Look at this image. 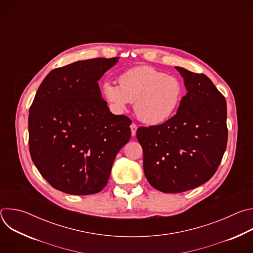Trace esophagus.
<instances>
[{
    "instance_id": "34e87169",
    "label": "esophagus",
    "mask_w": 253,
    "mask_h": 253,
    "mask_svg": "<svg viewBox=\"0 0 253 253\" xmlns=\"http://www.w3.org/2000/svg\"><path fill=\"white\" fill-rule=\"evenodd\" d=\"M137 125L136 124H131L130 126V129H131V134L134 136L136 134V131H137Z\"/></svg>"
}]
</instances>
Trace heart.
I'll return each instance as SVG.
<instances>
[{"label": "heart", "mask_w": 253, "mask_h": 253, "mask_svg": "<svg viewBox=\"0 0 253 253\" xmlns=\"http://www.w3.org/2000/svg\"><path fill=\"white\" fill-rule=\"evenodd\" d=\"M119 84L105 81L101 85L105 100L116 112H123L129 102H134L136 117L148 125H159L170 119L185 94L178 78L149 66L124 72Z\"/></svg>", "instance_id": "heart-1"}]
</instances>
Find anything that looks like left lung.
Here are the masks:
<instances>
[{"label": "left lung", "mask_w": 253, "mask_h": 253, "mask_svg": "<svg viewBox=\"0 0 253 253\" xmlns=\"http://www.w3.org/2000/svg\"><path fill=\"white\" fill-rule=\"evenodd\" d=\"M187 94L165 123L139 127L144 173L155 189L179 193L207 182L227 144L226 100L204 74L175 67Z\"/></svg>", "instance_id": "1"}]
</instances>
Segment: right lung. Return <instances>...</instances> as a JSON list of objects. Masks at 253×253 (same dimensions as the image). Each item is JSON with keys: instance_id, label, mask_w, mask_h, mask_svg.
Wrapping results in <instances>:
<instances>
[{"instance_id": "right-lung-1", "label": "right lung", "mask_w": 253, "mask_h": 253, "mask_svg": "<svg viewBox=\"0 0 253 253\" xmlns=\"http://www.w3.org/2000/svg\"><path fill=\"white\" fill-rule=\"evenodd\" d=\"M118 61L96 58L54 69L36 93L29 114L30 154L57 190L100 192L131 137V120L110 112L98 85Z\"/></svg>"}]
</instances>
